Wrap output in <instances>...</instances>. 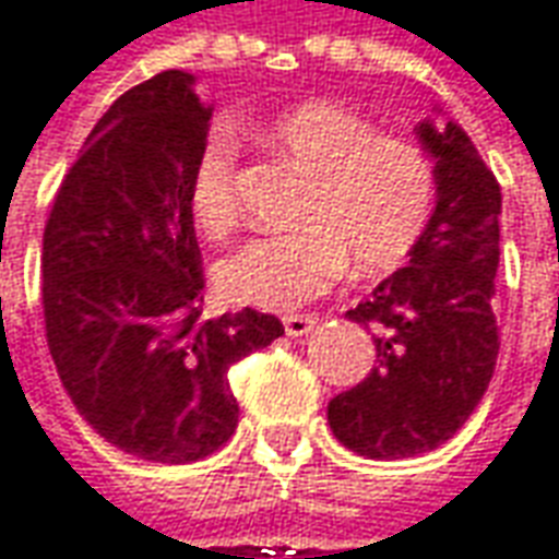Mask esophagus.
I'll return each instance as SVG.
<instances>
[{
	"label": "esophagus",
	"instance_id": "34e87169",
	"mask_svg": "<svg viewBox=\"0 0 559 559\" xmlns=\"http://www.w3.org/2000/svg\"><path fill=\"white\" fill-rule=\"evenodd\" d=\"M283 325H286L288 337H304V334H310V331L317 329V317H286L283 319Z\"/></svg>",
	"mask_w": 559,
	"mask_h": 559
}]
</instances>
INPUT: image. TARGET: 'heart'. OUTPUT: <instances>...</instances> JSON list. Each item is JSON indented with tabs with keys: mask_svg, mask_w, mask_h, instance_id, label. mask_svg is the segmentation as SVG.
<instances>
[{
	"mask_svg": "<svg viewBox=\"0 0 559 559\" xmlns=\"http://www.w3.org/2000/svg\"><path fill=\"white\" fill-rule=\"evenodd\" d=\"M273 155L307 173L295 225L264 234L230 252L215 283L228 301L286 313L349 271L383 276L407 261L432 222L435 167L426 152L329 99H307L276 111L258 127ZM237 148L215 127L200 142L188 173V206L194 225L225 237L237 218Z\"/></svg>",
	"mask_w": 559,
	"mask_h": 559,
	"instance_id": "1",
	"label": "heart"
}]
</instances>
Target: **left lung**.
Segmentation results:
<instances>
[{"label":"left lung","instance_id":"left-lung-1","mask_svg":"<svg viewBox=\"0 0 559 559\" xmlns=\"http://www.w3.org/2000/svg\"><path fill=\"white\" fill-rule=\"evenodd\" d=\"M435 160L432 222L407 264L346 317L374 331L377 361L329 402L334 438L368 460H404L450 441L490 386L502 191L468 133L414 127Z\"/></svg>","mask_w":559,"mask_h":559}]
</instances>
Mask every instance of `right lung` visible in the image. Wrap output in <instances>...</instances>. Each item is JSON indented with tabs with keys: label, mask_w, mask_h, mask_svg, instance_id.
<instances>
[{
	"label": "right lung",
	"mask_w": 559,
	"mask_h": 559,
	"mask_svg": "<svg viewBox=\"0 0 559 559\" xmlns=\"http://www.w3.org/2000/svg\"><path fill=\"white\" fill-rule=\"evenodd\" d=\"M213 106L167 69L118 96L57 191L41 249L57 374L99 438L148 463H194L237 429L228 371L283 334L246 307L206 319L188 173Z\"/></svg>",
	"instance_id": "add662e5"
}]
</instances>
